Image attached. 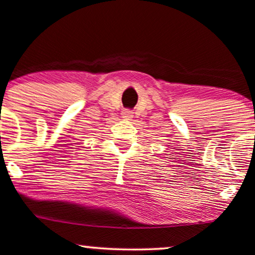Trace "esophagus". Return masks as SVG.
Here are the masks:
<instances>
[{
    "mask_svg": "<svg viewBox=\"0 0 255 255\" xmlns=\"http://www.w3.org/2000/svg\"><path fill=\"white\" fill-rule=\"evenodd\" d=\"M122 117H125L126 120H129V119H132L133 117V113L132 111H129V110H125L122 113Z\"/></svg>",
    "mask_w": 255,
    "mask_h": 255,
    "instance_id": "1",
    "label": "esophagus"
}]
</instances>
